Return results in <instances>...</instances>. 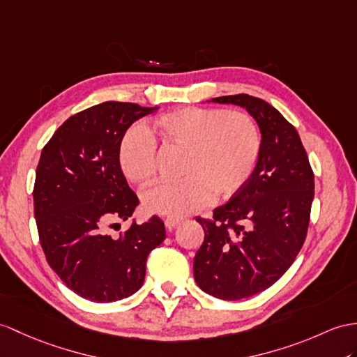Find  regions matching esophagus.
Masks as SVG:
<instances>
[{
  "label": "esophagus",
  "instance_id": "esophagus-1",
  "mask_svg": "<svg viewBox=\"0 0 357 357\" xmlns=\"http://www.w3.org/2000/svg\"><path fill=\"white\" fill-rule=\"evenodd\" d=\"M180 222H181V218H178V216H168V218L165 220V225H167V229H174Z\"/></svg>",
  "mask_w": 357,
  "mask_h": 357
}]
</instances>
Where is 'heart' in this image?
I'll use <instances>...</instances> for the list:
<instances>
[{"mask_svg": "<svg viewBox=\"0 0 357 357\" xmlns=\"http://www.w3.org/2000/svg\"><path fill=\"white\" fill-rule=\"evenodd\" d=\"M154 130L165 144L186 150L180 181H160L144 192L150 212L189 215L215 199H227L247 183L260 153V132L248 113L183 107L159 116ZM155 141L144 127L121 139L118 160L127 180L145 185L155 172Z\"/></svg>", "mask_w": 357, "mask_h": 357, "instance_id": "1", "label": "heart"}]
</instances>
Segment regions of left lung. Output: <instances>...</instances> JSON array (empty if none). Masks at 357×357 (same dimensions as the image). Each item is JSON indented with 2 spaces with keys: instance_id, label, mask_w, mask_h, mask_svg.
<instances>
[{
  "instance_id": "left-lung-1",
  "label": "left lung",
  "mask_w": 357,
  "mask_h": 357,
  "mask_svg": "<svg viewBox=\"0 0 357 357\" xmlns=\"http://www.w3.org/2000/svg\"><path fill=\"white\" fill-rule=\"evenodd\" d=\"M245 109L260 130L247 183L212 220L197 218L204 241L194 257L199 289L221 300L248 298L288 271L306 239L314 172L297 130L266 101L247 93L212 98Z\"/></svg>"
}]
</instances>
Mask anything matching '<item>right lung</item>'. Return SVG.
I'll return each instance as SVG.
<instances>
[{
	"mask_svg": "<svg viewBox=\"0 0 357 357\" xmlns=\"http://www.w3.org/2000/svg\"><path fill=\"white\" fill-rule=\"evenodd\" d=\"M159 107L106 101L68 118L43 146L33 199L39 239L50 266L69 289L112 303L141 289L146 257L165 239L158 216L119 238L102 233L127 221L139 204L119 167L121 139L135 121Z\"/></svg>",
	"mask_w": 357,
	"mask_h": 357,
	"instance_id": "obj_1",
	"label": "right lung"
}]
</instances>
